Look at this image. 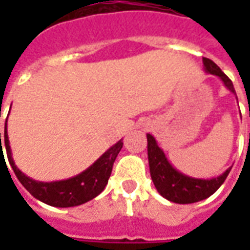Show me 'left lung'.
<instances>
[{
    "instance_id": "1",
    "label": "left lung",
    "mask_w": 250,
    "mask_h": 250,
    "mask_svg": "<svg viewBox=\"0 0 250 250\" xmlns=\"http://www.w3.org/2000/svg\"><path fill=\"white\" fill-rule=\"evenodd\" d=\"M204 66L205 71L210 75L220 77L225 84V87L230 92L236 93L231 80L221 71L220 66L215 62L204 57ZM147 154H148L151 179L157 188L158 193L175 204H194V202H198L210 197L225 182L226 177L230 173L231 168L229 167L225 173L221 174L220 177L211 179L188 177L185 174L179 173L177 168H174L170 165L163 150L158 146L157 141L150 134H147Z\"/></svg>"
}]
</instances>
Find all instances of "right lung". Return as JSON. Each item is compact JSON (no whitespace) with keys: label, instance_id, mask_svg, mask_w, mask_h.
<instances>
[{"label":"right lung","instance_id":"obj_1","mask_svg":"<svg viewBox=\"0 0 250 250\" xmlns=\"http://www.w3.org/2000/svg\"><path fill=\"white\" fill-rule=\"evenodd\" d=\"M5 147L10 166L13 168L16 177L28 191L35 198L41 202L56 208H71L85 204L93 199L96 195L102 193L108 182L109 175L112 171V166L118 154L123 147V142L119 141L114 146L109 147L102 157L99 158L92 166H89L83 173L77 174L76 177H72L64 181H55V182H39L35 179L26 177L19 167L14 165L12 151L9 146V138L6 132V123H5ZM1 145V132H0ZM2 147V146H1Z\"/></svg>","mask_w":250,"mask_h":250}]
</instances>
